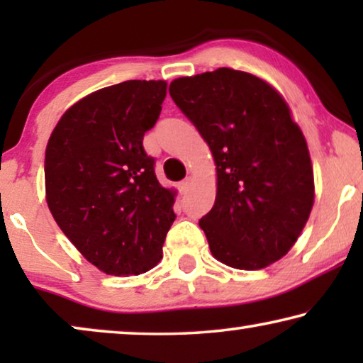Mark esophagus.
Masks as SVG:
<instances>
[{"instance_id":"1","label":"esophagus","mask_w":363,"mask_h":363,"mask_svg":"<svg viewBox=\"0 0 363 363\" xmlns=\"http://www.w3.org/2000/svg\"><path fill=\"white\" fill-rule=\"evenodd\" d=\"M190 183H191V178L186 177L185 180H182L180 183H178V190H180L182 193H185L188 190V186H190Z\"/></svg>"}]
</instances>
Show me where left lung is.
Here are the masks:
<instances>
[{"label":"left lung","mask_w":363,"mask_h":363,"mask_svg":"<svg viewBox=\"0 0 363 363\" xmlns=\"http://www.w3.org/2000/svg\"><path fill=\"white\" fill-rule=\"evenodd\" d=\"M168 91L215 158L216 200L200 220L211 255L246 271L281 259L314 205L311 155L289 106L266 81L228 67L175 79Z\"/></svg>","instance_id":"left-lung-1"}]
</instances>
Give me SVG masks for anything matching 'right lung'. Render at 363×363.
Returning <instances> with one entry per match:
<instances>
[{
	"instance_id": "add662e5",
	"label": "right lung",
	"mask_w": 363,
	"mask_h": 363,
	"mask_svg": "<svg viewBox=\"0 0 363 363\" xmlns=\"http://www.w3.org/2000/svg\"><path fill=\"white\" fill-rule=\"evenodd\" d=\"M165 81H125L89 94L57 122L46 147V200L89 262L112 276L162 259L175 191L155 177L143 135L155 125Z\"/></svg>"
}]
</instances>
